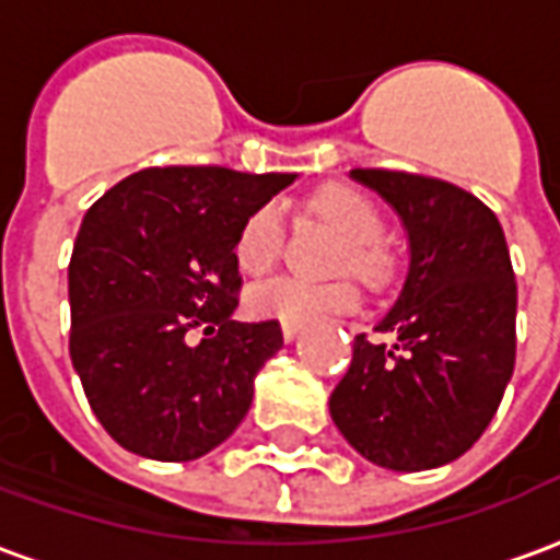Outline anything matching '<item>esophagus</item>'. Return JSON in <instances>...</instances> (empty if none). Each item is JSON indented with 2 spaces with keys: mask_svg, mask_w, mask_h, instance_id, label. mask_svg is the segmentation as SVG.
Listing matches in <instances>:
<instances>
[{
  "mask_svg": "<svg viewBox=\"0 0 560 560\" xmlns=\"http://www.w3.org/2000/svg\"><path fill=\"white\" fill-rule=\"evenodd\" d=\"M296 332H300V327H296V324H281V336H284V341L296 339Z\"/></svg>",
  "mask_w": 560,
  "mask_h": 560,
  "instance_id": "34e87169",
  "label": "esophagus"
}]
</instances>
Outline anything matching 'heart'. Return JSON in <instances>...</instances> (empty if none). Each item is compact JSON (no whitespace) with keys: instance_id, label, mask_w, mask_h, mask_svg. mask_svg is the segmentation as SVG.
Masks as SVG:
<instances>
[{"instance_id":"b5f03b06","label":"heart","mask_w":560,"mask_h":560,"mask_svg":"<svg viewBox=\"0 0 560 560\" xmlns=\"http://www.w3.org/2000/svg\"><path fill=\"white\" fill-rule=\"evenodd\" d=\"M312 209L345 236L339 269L357 272L372 288H384L393 279L396 260L387 245L381 243L384 215L372 197L348 185H329L317 191ZM281 248H284V207L279 200H267L252 209L240 224L233 240V260L245 276H264L279 264ZM357 303H360V291L348 279L315 284V281L281 276V279L260 281L245 293V308L252 317L296 324V327L327 315L353 312Z\"/></svg>"}]
</instances>
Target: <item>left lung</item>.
Returning <instances> with one entry per match:
<instances>
[{
  "mask_svg": "<svg viewBox=\"0 0 560 560\" xmlns=\"http://www.w3.org/2000/svg\"><path fill=\"white\" fill-rule=\"evenodd\" d=\"M405 221L411 267L375 332L353 339L329 396L348 444L389 470H429L477 444L516 365V276L501 221L434 176L353 167Z\"/></svg>",
  "mask_w": 560,
  "mask_h": 560,
  "instance_id": "8db88e82",
  "label": "left lung"
}]
</instances>
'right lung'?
Instances as JSON below:
<instances>
[{
	"instance_id": "add662e5",
	"label": "right lung",
	"mask_w": 560,
	"mask_h": 560,
	"mask_svg": "<svg viewBox=\"0 0 560 560\" xmlns=\"http://www.w3.org/2000/svg\"><path fill=\"white\" fill-rule=\"evenodd\" d=\"M296 173L147 167L83 215L71 264L68 351L104 432L131 453L191 462L248 413L279 320L240 324L233 240Z\"/></svg>"
}]
</instances>
